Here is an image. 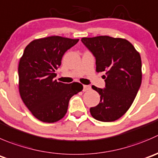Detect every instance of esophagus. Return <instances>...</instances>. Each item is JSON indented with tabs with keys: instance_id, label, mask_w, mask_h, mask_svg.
I'll use <instances>...</instances> for the list:
<instances>
[{
	"instance_id": "34e87169",
	"label": "esophagus",
	"mask_w": 158,
	"mask_h": 158,
	"mask_svg": "<svg viewBox=\"0 0 158 158\" xmlns=\"http://www.w3.org/2000/svg\"><path fill=\"white\" fill-rule=\"evenodd\" d=\"M90 89H91V87L89 86V85H83V92H86V91H88V90H89Z\"/></svg>"
}]
</instances>
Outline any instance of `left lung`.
Masks as SVG:
<instances>
[{"label":"left lung","instance_id":"8db88e82","mask_svg":"<svg viewBox=\"0 0 158 158\" xmlns=\"http://www.w3.org/2000/svg\"><path fill=\"white\" fill-rule=\"evenodd\" d=\"M81 41L96 59V72L105 73V88L92 86L100 101L90 108V113L99 121H115L131 107L141 85L140 54L123 38L97 36Z\"/></svg>","mask_w":158,"mask_h":158}]
</instances>
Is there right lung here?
I'll list each match as a JSON object with an SVG mask.
<instances>
[{
  "mask_svg": "<svg viewBox=\"0 0 158 158\" xmlns=\"http://www.w3.org/2000/svg\"><path fill=\"white\" fill-rule=\"evenodd\" d=\"M79 39L51 36L32 41L26 46L18 65L19 92L32 114L42 122L54 123L67 113L69 99L82 91L79 82H58L56 70L65 52Z\"/></svg>",
  "mask_w": 158,
  "mask_h": 158,
  "instance_id": "1",
  "label": "right lung"
}]
</instances>
